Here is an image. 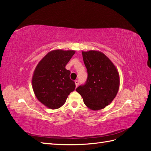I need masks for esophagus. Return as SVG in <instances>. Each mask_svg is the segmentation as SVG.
Listing matches in <instances>:
<instances>
[{
	"label": "esophagus",
	"instance_id": "esophagus-1",
	"mask_svg": "<svg viewBox=\"0 0 151 151\" xmlns=\"http://www.w3.org/2000/svg\"><path fill=\"white\" fill-rule=\"evenodd\" d=\"M75 84H76V87L78 86V85H79V81H77V80L75 81Z\"/></svg>",
	"mask_w": 151,
	"mask_h": 151
}]
</instances>
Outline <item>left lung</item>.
<instances>
[{
    "instance_id": "1",
    "label": "left lung",
    "mask_w": 151,
    "mask_h": 151,
    "mask_svg": "<svg viewBox=\"0 0 151 151\" xmlns=\"http://www.w3.org/2000/svg\"><path fill=\"white\" fill-rule=\"evenodd\" d=\"M88 70L84 85L76 90L86 106L94 111L104 108L116 97L120 86L119 73L106 55L98 50L82 52Z\"/></svg>"
}]
</instances>
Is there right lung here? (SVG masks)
Masks as SVG:
<instances>
[{
  "instance_id": "1",
  "label": "right lung",
  "mask_w": 151,
  "mask_h": 151,
  "mask_svg": "<svg viewBox=\"0 0 151 151\" xmlns=\"http://www.w3.org/2000/svg\"><path fill=\"white\" fill-rule=\"evenodd\" d=\"M74 50H54L49 52L36 65L32 77V87L36 98L50 109L63 106L76 88L65 65Z\"/></svg>"
}]
</instances>
